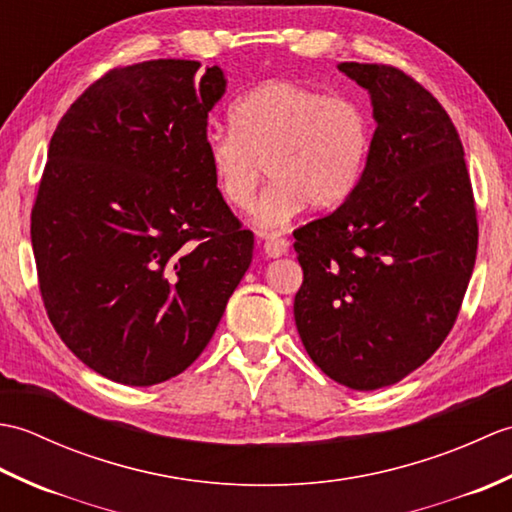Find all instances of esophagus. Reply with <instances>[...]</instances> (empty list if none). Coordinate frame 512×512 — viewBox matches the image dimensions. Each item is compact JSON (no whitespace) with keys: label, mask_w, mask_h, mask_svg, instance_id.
Segmentation results:
<instances>
[{"label":"esophagus","mask_w":512,"mask_h":512,"mask_svg":"<svg viewBox=\"0 0 512 512\" xmlns=\"http://www.w3.org/2000/svg\"><path fill=\"white\" fill-rule=\"evenodd\" d=\"M288 246H290L288 239L270 235V237H266V242H264V253L268 257H281V255L288 253Z\"/></svg>","instance_id":"34e87169"}]
</instances>
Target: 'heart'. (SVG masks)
I'll return each instance as SVG.
<instances>
[{"mask_svg":"<svg viewBox=\"0 0 512 512\" xmlns=\"http://www.w3.org/2000/svg\"><path fill=\"white\" fill-rule=\"evenodd\" d=\"M233 132L204 138L206 165L220 198L246 211L264 178L270 187L257 202L259 228H281L308 204L310 211L341 206L361 182L374 129L361 103L328 96L292 81H270L231 107Z\"/></svg>","mask_w":512,"mask_h":512,"instance_id":"b5f03b06","label":"heart"}]
</instances>
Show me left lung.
<instances>
[{
  "instance_id": "1",
  "label": "left lung",
  "mask_w": 512,
  "mask_h": 512,
  "mask_svg": "<svg viewBox=\"0 0 512 512\" xmlns=\"http://www.w3.org/2000/svg\"><path fill=\"white\" fill-rule=\"evenodd\" d=\"M367 90L376 132L354 193L295 231L301 343L339 385H394L438 350L475 266L477 220L449 114L396 68L341 63Z\"/></svg>"
}]
</instances>
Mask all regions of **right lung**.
Masks as SVG:
<instances>
[{
	"label": "right lung",
	"mask_w": 512,
	"mask_h": 512,
	"mask_svg": "<svg viewBox=\"0 0 512 512\" xmlns=\"http://www.w3.org/2000/svg\"><path fill=\"white\" fill-rule=\"evenodd\" d=\"M222 68L156 59L107 72L54 129L32 250L43 306L72 354L114 383L182 374L253 262L206 165Z\"/></svg>",
	"instance_id": "obj_1"
}]
</instances>
